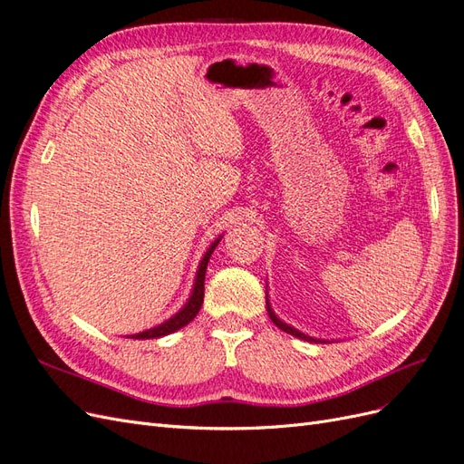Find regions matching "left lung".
I'll return each mask as SVG.
<instances>
[{
  "mask_svg": "<svg viewBox=\"0 0 464 464\" xmlns=\"http://www.w3.org/2000/svg\"><path fill=\"white\" fill-rule=\"evenodd\" d=\"M266 312H269V317H271V321L275 323V325L278 327V329H283L285 333H288V334H294V336H298V339H304V341H312V343H321V341H317V339H312V336H307V334H304V333H300V331H296L294 327H290V325H286L285 321H280L276 315H275V312L271 310V304H269V298H266ZM325 343V341H323Z\"/></svg>",
  "mask_w": 464,
  "mask_h": 464,
  "instance_id": "obj_1",
  "label": "left lung"
}]
</instances>
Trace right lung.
<instances>
[{
    "label": "right lung",
    "mask_w": 464,
    "mask_h": 464,
    "mask_svg": "<svg viewBox=\"0 0 464 464\" xmlns=\"http://www.w3.org/2000/svg\"><path fill=\"white\" fill-rule=\"evenodd\" d=\"M220 237H217V240L210 244V247L207 249V254L203 256L201 263H199V271H198V276H195V285H193V292L191 296L188 300V304L181 307V310L170 317L168 321L160 323L159 327H152L149 331H143V333H137V334H131L130 339H159V336H164V334H170L181 327H186L189 321H193V317L199 314L201 310V304H203V296H205V273H207V265H208V259H210V254H213L215 247L218 246Z\"/></svg>",
    "instance_id": "1"
}]
</instances>
